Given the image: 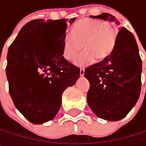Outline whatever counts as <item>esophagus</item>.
I'll return each mask as SVG.
<instances>
[{
  "label": "esophagus",
  "instance_id": "esophagus-1",
  "mask_svg": "<svg viewBox=\"0 0 146 146\" xmlns=\"http://www.w3.org/2000/svg\"><path fill=\"white\" fill-rule=\"evenodd\" d=\"M79 71H80V73H79L80 76H81V77H83V76L84 75V68H80V70H79Z\"/></svg>",
  "mask_w": 146,
  "mask_h": 146
}]
</instances>
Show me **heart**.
Masks as SVG:
<instances>
[{
  "instance_id": "heart-1",
  "label": "heart",
  "mask_w": 146,
  "mask_h": 146,
  "mask_svg": "<svg viewBox=\"0 0 146 146\" xmlns=\"http://www.w3.org/2000/svg\"><path fill=\"white\" fill-rule=\"evenodd\" d=\"M117 40V33L109 22L97 19H84L78 21L71 34L63 37L62 54L68 60H73L80 50H86L76 60L80 67L86 66L95 61L106 59L112 51Z\"/></svg>"
}]
</instances>
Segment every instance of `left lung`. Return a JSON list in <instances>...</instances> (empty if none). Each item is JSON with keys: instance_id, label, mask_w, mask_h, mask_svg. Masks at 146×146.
<instances>
[{"instance_id": "8db88e82", "label": "left lung", "mask_w": 146, "mask_h": 146, "mask_svg": "<svg viewBox=\"0 0 146 146\" xmlns=\"http://www.w3.org/2000/svg\"><path fill=\"white\" fill-rule=\"evenodd\" d=\"M90 17L119 24L109 13ZM141 73L142 62L135 38L131 32L122 28L111 53L84 71V77L90 84L87 102L93 112L106 121L125 117L139 97Z\"/></svg>"}]
</instances>
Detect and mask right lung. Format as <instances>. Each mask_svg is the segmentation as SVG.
Here are the masks:
<instances>
[{
	"label": "right lung",
	"mask_w": 146,
	"mask_h": 146,
	"mask_svg": "<svg viewBox=\"0 0 146 146\" xmlns=\"http://www.w3.org/2000/svg\"><path fill=\"white\" fill-rule=\"evenodd\" d=\"M75 20L29 22L8 49L6 73L10 96L16 108L34 124L56 117L63 91L79 78V68L62 56L67 26Z\"/></svg>",
	"instance_id": "1"
}]
</instances>
